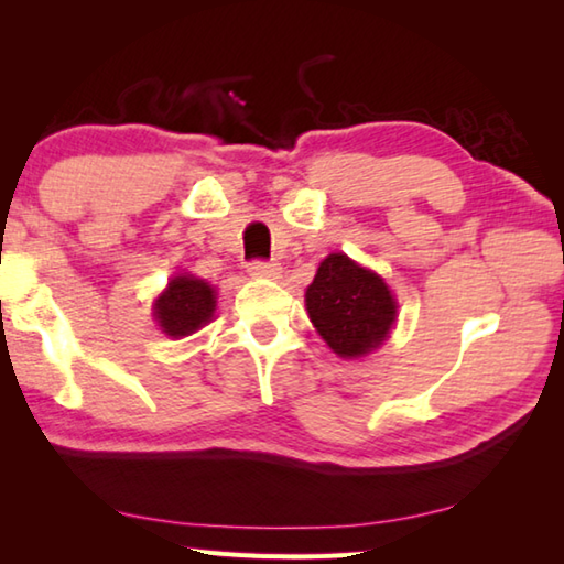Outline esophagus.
I'll use <instances>...</instances> for the list:
<instances>
[{"mask_svg": "<svg viewBox=\"0 0 564 564\" xmlns=\"http://www.w3.org/2000/svg\"><path fill=\"white\" fill-rule=\"evenodd\" d=\"M248 273L256 275V279H279L281 263H275V261H251V263H248Z\"/></svg>", "mask_w": 564, "mask_h": 564, "instance_id": "esophagus-1", "label": "esophagus"}]
</instances>
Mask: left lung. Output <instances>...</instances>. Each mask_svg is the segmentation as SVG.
Wrapping results in <instances>:
<instances>
[{
    "label": "left lung",
    "instance_id": "obj_1",
    "mask_svg": "<svg viewBox=\"0 0 564 564\" xmlns=\"http://www.w3.org/2000/svg\"><path fill=\"white\" fill-rule=\"evenodd\" d=\"M305 311L340 358H362L388 338L398 303L388 283L346 253H330L305 289Z\"/></svg>",
    "mask_w": 564,
    "mask_h": 564
}]
</instances>
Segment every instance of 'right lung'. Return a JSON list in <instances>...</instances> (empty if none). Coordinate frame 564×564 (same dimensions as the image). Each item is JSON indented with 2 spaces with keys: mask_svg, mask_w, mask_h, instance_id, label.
Wrapping results in <instances>:
<instances>
[{
  "mask_svg": "<svg viewBox=\"0 0 564 564\" xmlns=\"http://www.w3.org/2000/svg\"><path fill=\"white\" fill-rule=\"evenodd\" d=\"M216 291L196 275L178 273L154 301V318L171 338H184L214 318Z\"/></svg>",
  "mask_w": 564,
  "mask_h": 564,
  "instance_id": "1",
  "label": "right lung"
}]
</instances>
